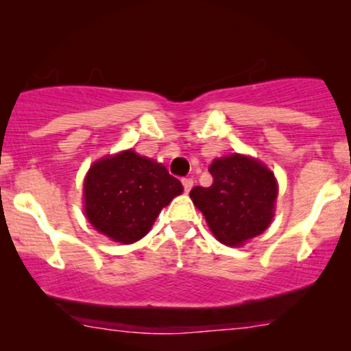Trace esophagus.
I'll return each instance as SVG.
<instances>
[{"label":"esophagus","mask_w":351,"mask_h":351,"mask_svg":"<svg viewBox=\"0 0 351 351\" xmlns=\"http://www.w3.org/2000/svg\"><path fill=\"white\" fill-rule=\"evenodd\" d=\"M181 183H183L184 191H189V189L193 188V184H195V181H193V178H183L181 180Z\"/></svg>","instance_id":"1"}]
</instances>
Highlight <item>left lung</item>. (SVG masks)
<instances>
[{"label":"left lung","mask_w":351,"mask_h":351,"mask_svg":"<svg viewBox=\"0 0 351 351\" xmlns=\"http://www.w3.org/2000/svg\"><path fill=\"white\" fill-rule=\"evenodd\" d=\"M213 184L189 191L193 203L206 217L209 229L226 245H239L259 236L271 224L277 183L257 160L226 156L209 167Z\"/></svg>","instance_id":"left-lung-1"}]
</instances>
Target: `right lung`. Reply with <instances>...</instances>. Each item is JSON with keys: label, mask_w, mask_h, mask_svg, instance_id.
Segmentation results:
<instances>
[{"label": "right lung", "mask_w": 351, "mask_h": 351, "mask_svg": "<svg viewBox=\"0 0 351 351\" xmlns=\"http://www.w3.org/2000/svg\"><path fill=\"white\" fill-rule=\"evenodd\" d=\"M181 191L183 184L163 165L127 150L92 165L84 183L86 215L102 234L130 244Z\"/></svg>", "instance_id": "obj_1"}]
</instances>
